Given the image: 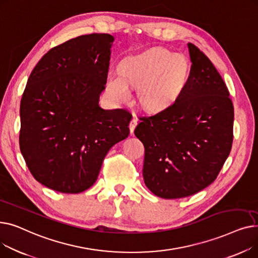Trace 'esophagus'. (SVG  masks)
<instances>
[{"mask_svg": "<svg viewBox=\"0 0 258 258\" xmlns=\"http://www.w3.org/2000/svg\"><path fill=\"white\" fill-rule=\"evenodd\" d=\"M137 123H138V120H137V118H136V117L134 116V117H133V119H132V121H131V123H130V132H131V134H134L135 127H136Z\"/></svg>", "mask_w": 258, "mask_h": 258, "instance_id": "obj_1", "label": "esophagus"}]
</instances>
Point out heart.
I'll return each instance as SVG.
<instances>
[{"label":"heart","instance_id":"1","mask_svg":"<svg viewBox=\"0 0 258 258\" xmlns=\"http://www.w3.org/2000/svg\"><path fill=\"white\" fill-rule=\"evenodd\" d=\"M190 63L181 54L151 48L122 59L118 73L106 79V91L115 101L130 99L127 86L138 88L140 104L150 112L166 110L177 100L190 77Z\"/></svg>","mask_w":258,"mask_h":258}]
</instances>
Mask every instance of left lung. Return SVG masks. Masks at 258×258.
Returning a JSON list of instances; mask_svg holds the SVG:
<instances>
[{
    "mask_svg": "<svg viewBox=\"0 0 258 258\" xmlns=\"http://www.w3.org/2000/svg\"><path fill=\"white\" fill-rule=\"evenodd\" d=\"M191 71L181 96L166 110L140 117L135 135L145 148L143 179L163 199L192 196L218 177L231 151L234 110L210 59L188 43Z\"/></svg>",
    "mask_w": 258,
    "mask_h": 258,
    "instance_id": "left-lung-1",
    "label": "left lung"
}]
</instances>
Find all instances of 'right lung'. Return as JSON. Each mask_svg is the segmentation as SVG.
<instances>
[{"label": "right lung", "mask_w": 258, "mask_h": 258, "mask_svg": "<svg viewBox=\"0 0 258 258\" xmlns=\"http://www.w3.org/2000/svg\"><path fill=\"white\" fill-rule=\"evenodd\" d=\"M113 42L106 33L67 40L40 58L27 81L21 153L34 179L55 191L87 190L110 148L130 134V112L99 106Z\"/></svg>", "instance_id": "right-lung-1"}]
</instances>
